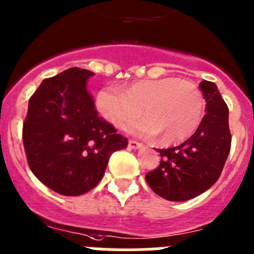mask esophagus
I'll return each instance as SVG.
<instances>
[{
	"label": "esophagus",
	"mask_w": 254,
	"mask_h": 254,
	"mask_svg": "<svg viewBox=\"0 0 254 254\" xmlns=\"http://www.w3.org/2000/svg\"><path fill=\"white\" fill-rule=\"evenodd\" d=\"M129 147L132 148V149H138V148L141 147V143H140V141H138V140H134V139H130Z\"/></svg>",
	"instance_id": "esophagus-1"
}]
</instances>
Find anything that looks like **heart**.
<instances>
[{"instance_id":"heart-1","label":"heart","mask_w":254,"mask_h":254,"mask_svg":"<svg viewBox=\"0 0 254 254\" xmlns=\"http://www.w3.org/2000/svg\"><path fill=\"white\" fill-rule=\"evenodd\" d=\"M96 105L115 127H123L141 111L145 116L127 125V129L143 136L157 135L164 145L181 143L192 135L205 109L200 88L177 77L131 82L124 91L104 87L96 96Z\"/></svg>"}]
</instances>
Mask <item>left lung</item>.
<instances>
[{"mask_svg": "<svg viewBox=\"0 0 254 254\" xmlns=\"http://www.w3.org/2000/svg\"><path fill=\"white\" fill-rule=\"evenodd\" d=\"M206 114L192 136L178 147L158 149L161 164L145 175L155 193L186 201L205 192L220 177L230 152L229 110L214 82L202 81Z\"/></svg>", "mask_w": 254, "mask_h": 254, "instance_id": "8db88e82", "label": "left lung"}]
</instances>
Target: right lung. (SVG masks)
<instances>
[{
  "label": "right lung",
  "instance_id": "right-lung-1",
  "mask_svg": "<svg viewBox=\"0 0 254 254\" xmlns=\"http://www.w3.org/2000/svg\"><path fill=\"white\" fill-rule=\"evenodd\" d=\"M93 73L69 68L44 79L29 100L22 125L27 164L39 181L78 196L101 181L110 155L127 139L100 118L86 88Z\"/></svg>",
  "mask_w": 254,
  "mask_h": 254
}]
</instances>
